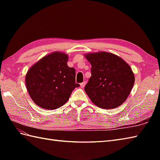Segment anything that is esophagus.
<instances>
[{
    "label": "esophagus",
    "mask_w": 160,
    "mask_h": 160,
    "mask_svg": "<svg viewBox=\"0 0 160 160\" xmlns=\"http://www.w3.org/2000/svg\"><path fill=\"white\" fill-rule=\"evenodd\" d=\"M85 84H86V82H82V83H80V87H81V88H84V86H85Z\"/></svg>",
    "instance_id": "esophagus-1"
}]
</instances>
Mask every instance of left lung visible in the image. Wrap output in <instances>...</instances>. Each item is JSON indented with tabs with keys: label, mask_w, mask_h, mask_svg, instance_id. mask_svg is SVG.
I'll use <instances>...</instances> for the list:
<instances>
[{
	"label": "left lung",
	"mask_w": 160,
	"mask_h": 160,
	"mask_svg": "<svg viewBox=\"0 0 160 160\" xmlns=\"http://www.w3.org/2000/svg\"><path fill=\"white\" fill-rule=\"evenodd\" d=\"M85 57L91 64V76L84 87L90 100L105 109L120 106L130 94L135 82L130 66L111 53H88Z\"/></svg>",
	"instance_id": "8db88e82"
}]
</instances>
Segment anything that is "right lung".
Listing matches in <instances>:
<instances>
[{
	"mask_svg": "<svg viewBox=\"0 0 160 160\" xmlns=\"http://www.w3.org/2000/svg\"><path fill=\"white\" fill-rule=\"evenodd\" d=\"M68 56L55 52L38 61L26 74L25 84L32 100L45 109L65 104L75 88L76 70L67 65Z\"/></svg>",
	"mask_w": 160,
	"mask_h": 160,
	"instance_id": "right-lung-1",
	"label": "right lung"
}]
</instances>
